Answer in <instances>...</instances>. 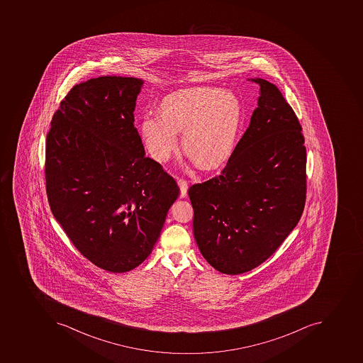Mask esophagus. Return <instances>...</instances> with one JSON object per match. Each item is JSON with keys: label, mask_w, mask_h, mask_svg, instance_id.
<instances>
[{"label": "esophagus", "mask_w": 363, "mask_h": 363, "mask_svg": "<svg viewBox=\"0 0 363 363\" xmlns=\"http://www.w3.org/2000/svg\"><path fill=\"white\" fill-rule=\"evenodd\" d=\"M178 186L180 189V197H185L187 195V189H189V184L184 179H178Z\"/></svg>", "instance_id": "1"}]
</instances>
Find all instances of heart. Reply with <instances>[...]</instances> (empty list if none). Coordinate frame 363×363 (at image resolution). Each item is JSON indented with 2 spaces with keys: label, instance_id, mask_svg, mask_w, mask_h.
Wrapping results in <instances>:
<instances>
[{
  "label": "heart",
  "instance_id": "obj_1",
  "mask_svg": "<svg viewBox=\"0 0 363 363\" xmlns=\"http://www.w3.org/2000/svg\"><path fill=\"white\" fill-rule=\"evenodd\" d=\"M162 114H146L140 132L146 149L166 162L178 147L201 169H213L234 151L243 120V106L234 91L210 86L179 89L163 100Z\"/></svg>",
  "mask_w": 363,
  "mask_h": 363
}]
</instances>
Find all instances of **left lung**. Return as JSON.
Instances as JSON below:
<instances>
[{"label": "left lung", "instance_id": "obj_1", "mask_svg": "<svg viewBox=\"0 0 363 363\" xmlns=\"http://www.w3.org/2000/svg\"><path fill=\"white\" fill-rule=\"evenodd\" d=\"M257 108L221 174L189 189L193 231L218 272H251L296 227L306 199V150L296 114L277 86L255 78Z\"/></svg>", "mask_w": 363, "mask_h": 363}]
</instances>
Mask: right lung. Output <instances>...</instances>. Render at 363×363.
<instances>
[{
	"mask_svg": "<svg viewBox=\"0 0 363 363\" xmlns=\"http://www.w3.org/2000/svg\"><path fill=\"white\" fill-rule=\"evenodd\" d=\"M143 80L104 76L74 86L46 136L52 213L93 264L126 272L151 255L179 187L145 157L134 126Z\"/></svg>",
	"mask_w": 363,
	"mask_h": 363,
	"instance_id": "1",
	"label": "right lung"
}]
</instances>
